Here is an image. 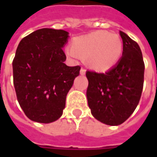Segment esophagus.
<instances>
[{
  "label": "esophagus",
  "mask_w": 157,
  "mask_h": 157,
  "mask_svg": "<svg viewBox=\"0 0 157 157\" xmlns=\"http://www.w3.org/2000/svg\"><path fill=\"white\" fill-rule=\"evenodd\" d=\"M80 74L81 75H85L86 74V69L85 68H81L80 69Z\"/></svg>",
  "instance_id": "1"
}]
</instances>
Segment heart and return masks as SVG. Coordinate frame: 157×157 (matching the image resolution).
Segmentation results:
<instances>
[{
    "instance_id": "b5f03b06",
    "label": "heart",
    "mask_w": 157,
    "mask_h": 157,
    "mask_svg": "<svg viewBox=\"0 0 157 157\" xmlns=\"http://www.w3.org/2000/svg\"><path fill=\"white\" fill-rule=\"evenodd\" d=\"M67 54L74 59L86 57L88 65L94 70L111 68L121 56L122 41L115 33L94 31L78 36L67 48Z\"/></svg>"
}]
</instances>
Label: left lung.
<instances>
[{
    "instance_id": "1",
    "label": "left lung",
    "mask_w": 157,
    "mask_h": 157,
    "mask_svg": "<svg viewBox=\"0 0 157 157\" xmlns=\"http://www.w3.org/2000/svg\"><path fill=\"white\" fill-rule=\"evenodd\" d=\"M122 57L105 71H86L88 105L95 119L110 126L123 123L136 110L142 95L145 65L138 44L122 31Z\"/></svg>"
}]
</instances>
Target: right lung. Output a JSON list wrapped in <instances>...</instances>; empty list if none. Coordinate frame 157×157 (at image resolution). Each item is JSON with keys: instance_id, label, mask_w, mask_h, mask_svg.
Segmentation results:
<instances>
[{"instance_id": "add662e5", "label": "right lung", "mask_w": 157, "mask_h": 157, "mask_svg": "<svg viewBox=\"0 0 157 157\" xmlns=\"http://www.w3.org/2000/svg\"><path fill=\"white\" fill-rule=\"evenodd\" d=\"M68 32L40 29L23 37L13 60V79L19 105L29 120L51 123L61 117L66 95L80 66H67L63 47Z\"/></svg>"}]
</instances>
